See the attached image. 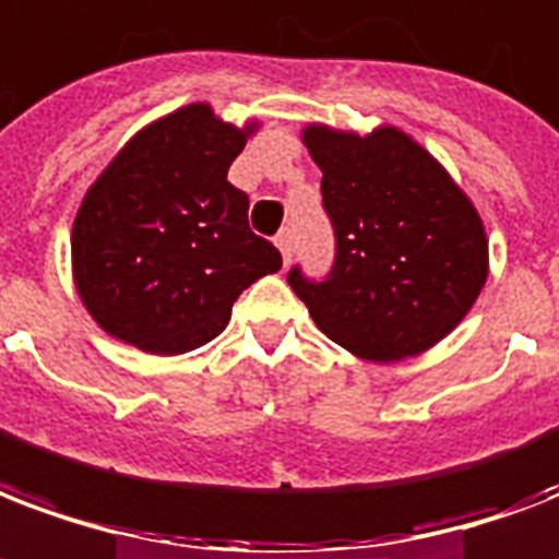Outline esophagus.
Wrapping results in <instances>:
<instances>
[{
  "mask_svg": "<svg viewBox=\"0 0 559 559\" xmlns=\"http://www.w3.org/2000/svg\"><path fill=\"white\" fill-rule=\"evenodd\" d=\"M275 246H278L281 258H284V263L293 258V228H284V231H278V237H275Z\"/></svg>",
  "mask_w": 559,
  "mask_h": 559,
  "instance_id": "obj_1",
  "label": "esophagus"
}]
</instances>
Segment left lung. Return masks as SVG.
I'll use <instances>...</instances> for the list:
<instances>
[{"label":"left lung","mask_w":559,"mask_h":559,"mask_svg":"<svg viewBox=\"0 0 559 559\" xmlns=\"http://www.w3.org/2000/svg\"><path fill=\"white\" fill-rule=\"evenodd\" d=\"M322 169L334 223L331 278L289 287L317 328L360 360L395 364L421 355L466 319L489 275L478 207L437 157L399 126L348 131L301 128Z\"/></svg>","instance_id":"obj_1"}]
</instances>
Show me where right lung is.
Instances as JSON below:
<instances>
[{"label": "right lung", "instance_id": "right-lung-1", "mask_svg": "<svg viewBox=\"0 0 559 559\" xmlns=\"http://www.w3.org/2000/svg\"><path fill=\"white\" fill-rule=\"evenodd\" d=\"M258 128L190 102L140 128L87 187L70 234L72 284L105 334L185 355L223 334L242 289L281 270L228 181Z\"/></svg>", "mask_w": 559, "mask_h": 559}]
</instances>
